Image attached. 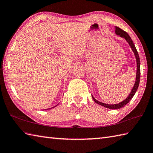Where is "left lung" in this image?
I'll return each instance as SVG.
<instances>
[{"instance_id":"obj_1","label":"left lung","mask_w":153,"mask_h":153,"mask_svg":"<svg viewBox=\"0 0 153 153\" xmlns=\"http://www.w3.org/2000/svg\"><path fill=\"white\" fill-rule=\"evenodd\" d=\"M115 33H116L117 35H119L121 37H123L126 39V40L128 42L129 45H130L131 48L133 51L134 54H135V58H136V62H137V73H136V80H135V82L134 84V86L132 88V90L131 91V92L130 94V95L127 97L126 99H125L123 101H122L120 103H118V104H114V105H108V104H105L103 103H101L100 102V101H98L97 100H96L95 98L92 96L93 100H94L95 102L96 103L99 104L101 106H103L106 108H111V109H117V108H120L122 107H124V105H126L127 103H128L130 102V101L131 100V98L134 97V96L135 95V92H136V91L138 88L139 86V84H140V75H141V73H140V57H139V54L137 51L136 50V48H135V46L134 45V44L132 41L131 39L130 38V36H129L128 34L123 30V29H121L120 28L118 27H115Z\"/></svg>"}]
</instances>
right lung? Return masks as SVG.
<instances>
[{"label":"right lung","instance_id":"right-lung-1","mask_svg":"<svg viewBox=\"0 0 153 153\" xmlns=\"http://www.w3.org/2000/svg\"><path fill=\"white\" fill-rule=\"evenodd\" d=\"M55 107H56V106H55ZM52 108H53V107H52ZM48 109H50V108H48Z\"/></svg>","mask_w":153,"mask_h":153}]
</instances>
